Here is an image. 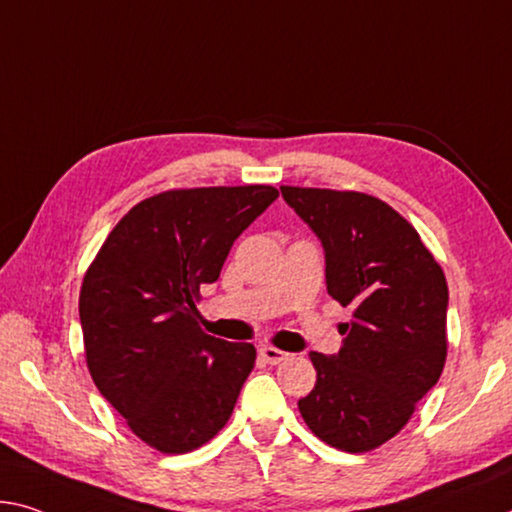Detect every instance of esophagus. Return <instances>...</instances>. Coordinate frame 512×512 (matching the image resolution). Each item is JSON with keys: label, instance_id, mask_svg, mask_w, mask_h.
I'll return each instance as SVG.
<instances>
[{"label": "esophagus", "instance_id": "1", "mask_svg": "<svg viewBox=\"0 0 512 512\" xmlns=\"http://www.w3.org/2000/svg\"><path fill=\"white\" fill-rule=\"evenodd\" d=\"M259 355H262V360L266 364H280V362L289 360V353L280 351V348H275V346H264L262 351H259Z\"/></svg>", "mask_w": 512, "mask_h": 512}]
</instances>
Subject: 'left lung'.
<instances>
[{"mask_svg":"<svg viewBox=\"0 0 512 512\" xmlns=\"http://www.w3.org/2000/svg\"><path fill=\"white\" fill-rule=\"evenodd\" d=\"M326 250L328 294L353 305L337 355L310 353L316 385L298 401L310 431L364 453L408 424L446 362L449 287L419 232L360 191L280 186Z\"/></svg>","mask_w":512,"mask_h":512,"instance_id":"left-lung-1","label":"left lung"}]
</instances>
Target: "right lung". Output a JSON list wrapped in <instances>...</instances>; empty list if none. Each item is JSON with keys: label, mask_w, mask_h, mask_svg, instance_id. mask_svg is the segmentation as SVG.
<instances>
[{"label": "right lung", "mask_w": 512, "mask_h": 512, "mask_svg": "<svg viewBox=\"0 0 512 512\" xmlns=\"http://www.w3.org/2000/svg\"><path fill=\"white\" fill-rule=\"evenodd\" d=\"M278 196L269 184L157 193L120 218L88 266L79 291L88 371L152 449L189 453L232 415L257 351L207 335L196 305L234 239Z\"/></svg>", "instance_id": "1"}]
</instances>
